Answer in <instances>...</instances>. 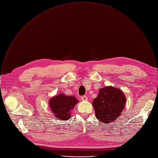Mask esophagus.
<instances>
[{"mask_svg": "<svg viewBox=\"0 0 158 158\" xmlns=\"http://www.w3.org/2000/svg\"><path fill=\"white\" fill-rule=\"evenodd\" d=\"M81 99L82 101H87V97L85 96H81Z\"/></svg>", "mask_w": 158, "mask_h": 158, "instance_id": "1", "label": "esophagus"}]
</instances>
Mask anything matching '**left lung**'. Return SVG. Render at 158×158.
Masks as SVG:
<instances>
[{"label":"left lung","instance_id":"1","mask_svg":"<svg viewBox=\"0 0 158 158\" xmlns=\"http://www.w3.org/2000/svg\"><path fill=\"white\" fill-rule=\"evenodd\" d=\"M126 99L121 90L111 87L99 89L93 102L96 118L104 123L115 121L124 109Z\"/></svg>","mask_w":158,"mask_h":158}]
</instances>
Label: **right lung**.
<instances>
[{
	"label": "right lung",
	"mask_w": 158,
	"mask_h": 158,
	"mask_svg": "<svg viewBox=\"0 0 158 158\" xmlns=\"http://www.w3.org/2000/svg\"><path fill=\"white\" fill-rule=\"evenodd\" d=\"M78 100L74 96H67L60 94L51 98L49 106L56 118L60 120H67L71 117V111Z\"/></svg>",
	"instance_id": "obj_1"
}]
</instances>
